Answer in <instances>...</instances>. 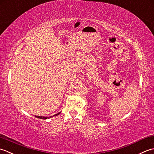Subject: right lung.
<instances>
[{"label":"right lung","mask_w":154,"mask_h":154,"mask_svg":"<svg viewBox=\"0 0 154 154\" xmlns=\"http://www.w3.org/2000/svg\"><path fill=\"white\" fill-rule=\"evenodd\" d=\"M60 112H59V113H58V114H56L54 115V116H58V115H59V114H60ZM36 118H40V119H43V120H45V119L48 118H47V117H44V116H36Z\"/></svg>","instance_id":"right-lung-1"}]
</instances>
